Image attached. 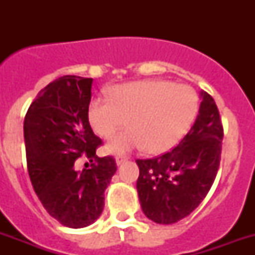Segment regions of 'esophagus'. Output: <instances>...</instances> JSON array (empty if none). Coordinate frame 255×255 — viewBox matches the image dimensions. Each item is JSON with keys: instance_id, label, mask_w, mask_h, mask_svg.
Returning a JSON list of instances; mask_svg holds the SVG:
<instances>
[{"instance_id": "1", "label": "esophagus", "mask_w": 255, "mask_h": 255, "mask_svg": "<svg viewBox=\"0 0 255 255\" xmlns=\"http://www.w3.org/2000/svg\"><path fill=\"white\" fill-rule=\"evenodd\" d=\"M128 157L127 156H124V155H118L116 156V164L118 165H120V164H123L124 161H127Z\"/></svg>"}]
</instances>
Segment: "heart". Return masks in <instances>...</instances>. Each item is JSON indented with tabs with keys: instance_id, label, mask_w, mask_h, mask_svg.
<instances>
[{
	"instance_id": "obj_1",
	"label": "heart",
	"mask_w": 255,
	"mask_h": 255,
	"mask_svg": "<svg viewBox=\"0 0 255 255\" xmlns=\"http://www.w3.org/2000/svg\"><path fill=\"white\" fill-rule=\"evenodd\" d=\"M108 98H94L88 120L96 135L110 139L108 152L124 153L145 147L151 153L169 151L189 131L198 112V95L190 86L170 81H139L114 86Z\"/></svg>"
}]
</instances>
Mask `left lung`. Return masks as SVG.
Segmentation results:
<instances>
[{
    "mask_svg": "<svg viewBox=\"0 0 255 255\" xmlns=\"http://www.w3.org/2000/svg\"><path fill=\"white\" fill-rule=\"evenodd\" d=\"M197 119L172 151L152 159H139L137 193L141 209L157 224H174L189 216L213 185L221 161L220 111L208 92Z\"/></svg>",
    "mask_w": 255,
    "mask_h": 255,
    "instance_id": "obj_1",
    "label": "left lung"
}]
</instances>
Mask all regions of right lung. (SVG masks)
<instances>
[{"mask_svg":"<svg viewBox=\"0 0 255 255\" xmlns=\"http://www.w3.org/2000/svg\"><path fill=\"white\" fill-rule=\"evenodd\" d=\"M91 78L66 75L50 83L30 104L23 123L30 181L47 213L69 228H85L104 208V190L118 165L98 157L103 144L88 122ZM90 160L77 171V158Z\"/></svg>","mask_w":255,"mask_h":255,"instance_id":"add662e5","label":"right lung"}]
</instances>
